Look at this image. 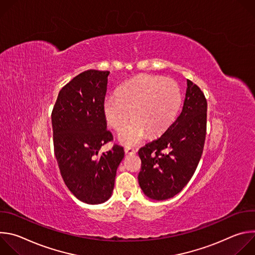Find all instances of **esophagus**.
Returning a JSON list of instances; mask_svg holds the SVG:
<instances>
[{"label":"esophagus","instance_id":"1","mask_svg":"<svg viewBox=\"0 0 255 255\" xmlns=\"http://www.w3.org/2000/svg\"><path fill=\"white\" fill-rule=\"evenodd\" d=\"M137 152V149H134L132 147H127L125 148V153L126 154H135Z\"/></svg>","mask_w":255,"mask_h":255}]
</instances>
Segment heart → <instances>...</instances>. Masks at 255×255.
Instances as JSON below:
<instances>
[{"instance_id":"heart-1","label":"heart","mask_w":255,"mask_h":255,"mask_svg":"<svg viewBox=\"0 0 255 255\" xmlns=\"http://www.w3.org/2000/svg\"><path fill=\"white\" fill-rule=\"evenodd\" d=\"M181 102L183 95L174 81L141 75L124 85L118 96H107L103 110L109 125L117 131L132 115L134 121L119 134V141L131 146L140 143L147 132L150 136L164 132L175 120Z\"/></svg>"}]
</instances>
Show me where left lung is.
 I'll use <instances>...</instances> for the list:
<instances>
[{
  "instance_id": "left-lung-1",
  "label": "left lung",
  "mask_w": 255,
  "mask_h": 255,
  "mask_svg": "<svg viewBox=\"0 0 255 255\" xmlns=\"http://www.w3.org/2000/svg\"><path fill=\"white\" fill-rule=\"evenodd\" d=\"M183 110L157 139L138 151L139 186L152 200L174 197L194 175L201 159L207 129V100L190 80Z\"/></svg>"
}]
</instances>
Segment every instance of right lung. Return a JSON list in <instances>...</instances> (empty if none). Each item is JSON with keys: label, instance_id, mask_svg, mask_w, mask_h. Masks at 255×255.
Returning <instances> with one entry per match:
<instances>
[{"label": "right lung", "instance_id": "1", "mask_svg": "<svg viewBox=\"0 0 255 255\" xmlns=\"http://www.w3.org/2000/svg\"><path fill=\"white\" fill-rule=\"evenodd\" d=\"M109 74L89 69L72 79L60 90L51 114L54 154L64 184L77 199L91 205L111 197L124 158L117 144L99 154L113 140L103 110Z\"/></svg>", "mask_w": 255, "mask_h": 255}]
</instances>
